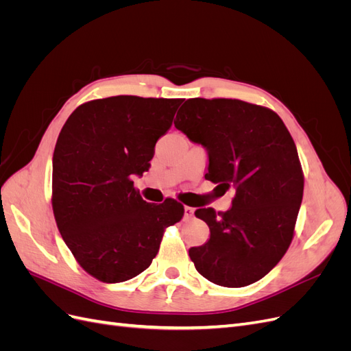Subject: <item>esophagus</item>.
I'll return each instance as SVG.
<instances>
[{"label": "esophagus", "instance_id": "1", "mask_svg": "<svg viewBox=\"0 0 351 351\" xmlns=\"http://www.w3.org/2000/svg\"><path fill=\"white\" fill-rule=\"evenodd\" d=\"M193 212H195V209H193L192 206H184V217H186V218L192 217Z\"/></svg>", "mask_w": 351, "mask_h": 351}]
</instances>
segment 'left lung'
<instances>
[{"mask_svg":"<svg viewBox=\"0 0 351 351\" xmlns=\"http://www.w3.org/2000/svg\"><path fill=\"white\" fill-rule=\"evenodd\" d=\"M174 125L208 152L205 178L234 190L231 208L196 209L210 231L189 256L222 287L263 278L289 249L303 197V171L290 132L272 110L240 99H187Z\"/></svg>","mask_w":351,"mask_h":351,"instance_id":"8db88e82","label":"left lung"}]
</instances>
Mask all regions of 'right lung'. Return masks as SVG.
I'll list each match as a JSON object with an SVG mask.
<instances>
[{
    "instance_id": "add662e5",
    "label": "right lung",
    "mask_w": 351,
    "mask_h": 351,
    "mask_svg": "<svg viewBox=\"0 0 351 351\" xmlns=\"http://www.w3.org/2000/svg\"><path fill=\"white\" fill-rule=\"evenodd\" d=\"M182 102L95 99L62 125L52 156V210L62 240L93 278L123 282L149 268L165 228L183 218L177 200L147 204L132 182L149 169Z\"/></svg>"
}]
</instances>
